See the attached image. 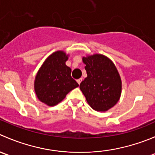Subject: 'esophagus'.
Wrapping results in <instances>:
<instances>
[{"mask_svg":"<svg viewBox=\"0 0 155 155\" xmlns=\"http://www.w3.org/2000/svg\"><path fill=\"white\" fill-rule=\"evenodd\" d=\"M82 78H80V79H77V82H78V84H79V85H80V83L81 82H82Z\"/></svg>","mask_w":155,"mask_h":155,"instance_id":"esophagus-1","label":"esophagus"}]
</instances>
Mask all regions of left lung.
<instances>
[{"label": "left lung", "mask_w": 155, "mask_h": 155, "mask_svg": "<svg viewBox=\"0 0 155 155\" xmlns=\"http://www.w3.org/2000/svg\"><path fill=\"white\" fill-rule=\"evenodd\" d=\"M87 77L81 82L80 90L87 104L95 111L106 112L113 107L121 94V76L113 62L101 54L82 58Z\"/></svg>", "instance_id": "obj_1"}]
</instances>
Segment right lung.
Instances as JSON below:
<instances>
[{"label": "right lung", "instance_id": "add662e5", "mask_svg": "<svg viewBox=\"0 0 155 155\" xmlns=\"http://www.w3.org/2000/svg\"><path fill=\"white\" fill-rule=\"evenodd\" d=\"M68 57L65 51H54L45 60L35 76L36 95L48 107L61 102L70 91L79 86L71 77V69L66 65Z\"/></svg>", "mask_w": 155, "mask_h": 155}]
</instances>
